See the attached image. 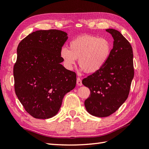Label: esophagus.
<instances>
[{"label": "esophagus", "mask_w": 149, "mask_h": 149, "mask_svg": "<svg viewBox=\"0 0 149 149\" xmlns=\"http://www.w3.org/2000/svg\"><path fill=\"white\" fill-rule=\"evenodd\" d=\"M77 85L78 86H81L83 84H82V81L80 77H77Z\"/></svg>", "instance_id": "esophagus-1"}]
</instances>
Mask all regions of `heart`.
<instances>
[{
  "mask_svg": "<svg viewBox=\"0 0 149 149\" xmlns=\"http://www.w3.org/2000/svg\"><path fill=\"white\" fill-rule=\"evenodd\" d=\"M69 48L63 47L60 56L67 69L73 68L78 58L79 66L88 74L103 68L109 61L112 46L105 38L81 35L70 42Z\"/></svg>",
  "mask_w": 149,
  "mask_h": 149,
  "instance_id": "heart-1",
  "label": "heart"
}]
</instances>
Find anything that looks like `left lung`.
<instances>
[{
  "mask_svg": "<svg viewBox=\"0 0 149 149\" xmlns=\"http://www.w3.org/2000/svg\"><path fill=\"white\" fill-rule=\"evenodd\" d=\"M106 31L114 40L109 61L100 71L82 81L91 91L85 101L86 109L98 117L113 114L126 101L134 75L133 51L130 42L117 30Z\"/></svg>",
  "mask_w": 149,
  "mask_h": 149,
  "instance_id": "1",
  "label": "left lung"
}]
</instances>
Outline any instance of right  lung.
Here are the masks:
<instances>
[{
    "label": "right lung",
    "mask_w": 149,
    "mask_h": 149,
    "mask_svg": "<svg viewBox=\"0 0 149 149\" xmlns=\"http://www.w3.org/2000/svg\"><path fill=\"white\" fill-rule=\"evenodd\" d=\"M67 39L64 31L41 30L29 34L18 45L13 66L15 93L34 118L55 116L64 95L76 85V74L61 64L60 51Z\"/></svg>",
    "instance_id": "obj_1"
}]
</instances>
